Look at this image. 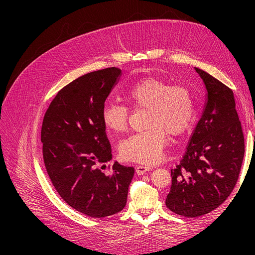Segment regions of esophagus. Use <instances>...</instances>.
<instances>
[{
  "instance_id": "34e87169",
  "label": "esophagus",
  "mask_w": 255,
  "mask_h": 255,
  "mask_svg": "<svg viewBox=\"0 0 255 255\" xmlns=\"http://www.w3.org/2000/svg\"><path fill=\"white\" fill-rule=\"evenodd\" d=\"M149 171H150V168L146 167V166H137L136 167L137 175H144L145 173H147Z\"/></svg>"
}]
</instances>
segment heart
I'll list each match as a JSON object with an SVG mask.
<instances>
[{
	"label": "heart",
	"instance_id": "obj_1",
	"mask_svg": "<svg viewBox=\"0 0 255 255\" xmlns=\"http://www.w3.org/2000/svg\"><path fill=\"white\" fill-rule=\"evenodd\" d=\"M136 110H147L145 128L125 139L120 145L123 159L142 165H153L163 156L168 135L176 138L186 132L195 116V99L186 84H171L159 78L136 82L125 96ZM105 127L115 133L126 131L128 108L118 103L107 104L102 112Z\"/></svg>",
	"mask_w": 255,
	"mask_h": 255
}]
</instances>
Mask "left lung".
I'll return each mask as SVG.
<instances>
[{
	"instance_id": "obj_1",
	"label": "left lung",
	"mask_w": 255,
	"mask_h": 255,
	"mask_svg": "<svg viewBox=\"0 0 255 255\" xmlns=\"http://www.w3.org/2000/svg\"><path fill=\"white\" fill-rule=\"evenodd\" d=\"M207 91L202 117L180 163L171 170L166 205L173 213L197 218L213 212L233 191L245 145L233 91L195 68Z\"/></svg>"
}]
</instances>
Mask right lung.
<instances>
[{"mask_svg": "<svg viewBox=\"0 0 255 255\" xmlns=\"http://www.w3.org/2000/svg\"><path fill=\"white\" fill-rule=\"evenodd\" d=\"M121 69L87 73L63 87L44 114L40 139L48 175L62 199L91 218H106L126 205L133 167L115 163L102 112ZM103 166H102L101 165Z\"/></svg>", "mask_w": 255, "mask_h": 255, "instance_id": "obj_1", "label": "right lung"}]
</instances>
